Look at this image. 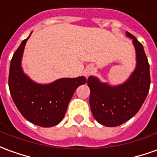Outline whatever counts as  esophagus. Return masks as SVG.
I'll return each instance as SVG.
<instances>
[{
	"label": "esophagus",
	"instance_id": "1",
	"mask_svg": "<svg viewBox=\"0 0 157 157\" xmlns=\"http://www.w3.org/2000/svg\"><path fill=\"white\" fill-rule=\"evenodd\" d=\"M93 72H94V68L92 67V66H88V67L86 68V70L84 71V75H85L86 77H88L89 75H91L93 74Z\"/></svg>",
	"mask_w": 157,
	"mask_h": 157
}]
</instances>
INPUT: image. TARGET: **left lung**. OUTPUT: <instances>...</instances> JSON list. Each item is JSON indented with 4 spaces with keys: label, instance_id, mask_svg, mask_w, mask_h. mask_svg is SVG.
Listing matches in <instances>:
<instances>
[{
    "label": "left lung",
    "instance_id": "obj_1",
    "mask_svg": "<svg viewBox=\"0 0 157 157\" xmlns=\"http://www.w3.org/2000/svg\"><path fill=\"white\" fill-rule=\"evenodd\" d=\"M126 34L132 40L137 60L130 77L118 86L103 83L92 75L87 79L91 111L98 122L106 127L119 126L135 116L150 90V66L143 45L132 34Z\"/></svg>",
    "mask_w": 157,
    "mask_h": 157
}]
</instances>
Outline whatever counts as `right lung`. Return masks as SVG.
<instances>
[{"instance_id": "obj_1", "label": "right lung", "mask_w": 157, "mask_h": 157, "mask_svg": "<svg viewBox=\"0 0 157 157\" xmlns=\"http://www.w3.org/2000/svg\"><path fill=\"white\" fill-rule=\"evenodd\" d=\"M29 37L22 41L11 60L8 77L10 94L25 119L37 126L51 128L63 120L75 91L86 83V79L84 76L61 78L49 84L33 82L21 67L22 56Z\"/></svg>"}]
</instances>
